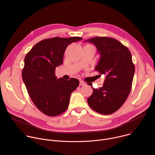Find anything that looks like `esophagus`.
Masks as SVG:
<instances>
[{
	"instance_id": "esophagus-1",
	"label": "esophagus",
	"mask_w": 155,
	"mask_h": 155,
	"mask_svg": "<svg viewBox=\"0 0 155 155\" xmlns=\"http://www.w3.org/2000/svg\"><path fill=\"white\" fill-rule=\"evenodd\" d=\"M86 84V83L84 82L82 80H80V85L81 86H83V85H85Z\"/></svg>"
}]
</instances>
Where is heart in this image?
<instances>
[{
  "label": "heart",
  "instance_id": "obj_1",
  "mask_svg": "<svg viewBox=\"0 0 155 155\" xmlns=\"http://www.w3.org/2000/svg\"><path fill=\"white\" fill-rule=\"evenodd\" d=\"M87 46H91V45H87Z\"/></svg>",
  "mask_w": 155,
  "mask_h": 155
}]
</instances>
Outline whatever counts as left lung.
Here are the masks:
<instances>
[{
    "instance_id": "left-lung-1",
    "label": "left lung",
    "mask_w": 155,
    "mask_h": 155,
    "mask_svg": "<svg viewBox=\"0 0 155 155\" xmlns=\"http://www.w3.org/2000/svg\"><path fill=\"white\" fill-rule=\"evenodd\" d=\"M96 47L100 59L95 71L106 76L103 86L93 88L87 99L96 112L110 115L118 110L127 99L132 87L135 72L129 49L118 40L107 37H96L86 40Z\"/></svg>"
}]
</instances>
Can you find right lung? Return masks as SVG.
I'll return each instance as SVG.
<instances>
[{"instance_id":"add662e5","label":"right lung","mask_w":155,"mask_h":155,"mask_svg":"<svg viewBox=\"0 0 155 155\" xmlns=\"http://www.w3.org/2000/svg\"><path fill=\"white\" fill-rule=\"evenodd\" d=\"M81 37H54L41 40L27 53L22 78L37 108L45 115L55 117L68 109L72 93L79 81L57 79L55 69L63 63L66 48Z\"/></svg>"}]
</instances>
